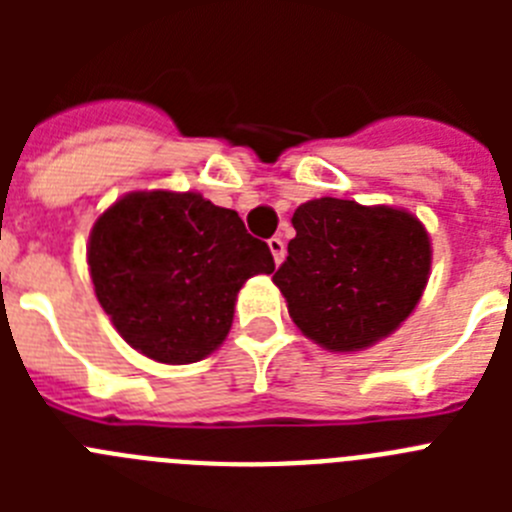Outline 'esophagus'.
<instances>
[{"mask_svg": "<svg viewBox=\"0 0 512 512\" xmlns=\"http://www.w3.org/2000/svg\"><path fill=\"white\" fill-rule=\"evenodd\" d=\"M269 251L271 256H274V264H282L284 256H287V248H284V241L279 238V235H274V238H269Z\"/></svg>", "mask_w": 512, "mask_h": 512, "instance_id": "esophagus-1", "label": "esophagus"}]
</instances>
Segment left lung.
<instances>
[{
  "mask_svg": "<svg viewBox=\"0 0 512 512\" xmlns=\"http://www.w3.org/2000/svg\"><path fill=\"white\" fill-rule=\"evenodd\" d=\"M292 225L274 284L310 341L361 351L405 323L431 274V238L418 217L320 197L297 207Z\"/></svg>",
  "mask_w": 512,
  "mask_h": 512,
  "instance_id": "left-lung-1",
  "label": "left lung"
}]
</instances>
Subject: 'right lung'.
I'll return each mask as SVG.
<instances>
[{
    "label": "right lung",
    "instance_id": "right-lung-1",
    "mask_svg": "<svg viewBox=\"0 0 512 512\" xmlns=\"http://www.w3.org/2000/svg\"><path fill=\"white\" fill-rule=\"evenodd\" d=\"M94 295L143 356L194 364L233 325L235 297L253 274H271L269 246L235 210L197 192H130L89 233Z\"/></svg>",
    "mask_w": 512,
    "mask_h": 512
}]
</instances>
